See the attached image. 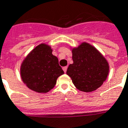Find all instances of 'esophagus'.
Listing matches in <instances>:
<instances>
[{
    "label": "esophagus",
    "instance_id": "1",
    "mask_svg": "<svg viewBox=\"0 0 128 128\" xmlns=\"http://www.w3.org/2000/svg\"><path fill=\"white\" fill-rule=\"evenodd\" d=\"M66 70H67V66L63 67V70L64 71V73H66Z\"/></svg>",
    "mask_w": 128,
    "mask_h": 128
}]
</instances>
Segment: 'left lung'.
<instances>
[{
    "label": "left lung",
    "mask_w": 128,
    "mask_h": 128,
    "mask_svg": "<svg viewBox=\"0 0 128 128\" xmlns=\"http://www.w3.org/2000/svg\"><path fill=\"white\" fill-rule=\"evenodd\" d=\"M71 50L73 63L68 66L66 74L80 91L96 90L108 76L110 66L107 60L94 46L86 42Z\"/></svg>",
    "instance_id": "8db88e82"
}]
</instances>
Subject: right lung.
Returning <instances> with one entry per match:
<instances>
[{
    "label": "right lung",
    "instance_id": "add662e5",
    "mask_svg": "<svg viewBox=\"0 0 128 128\" xmlns=\"http://www.w3.org/2000/svg\"><path fill=\"white\" fill-rule=\"evenodd\" d=\"M50 46L41 44L27 55L20 65V73L24 84L37 93H47L64 74L58 58L52 54Z\"/></svg>",
    "mask_w": 128,
    "mask_h": 128
}]
</instances>
